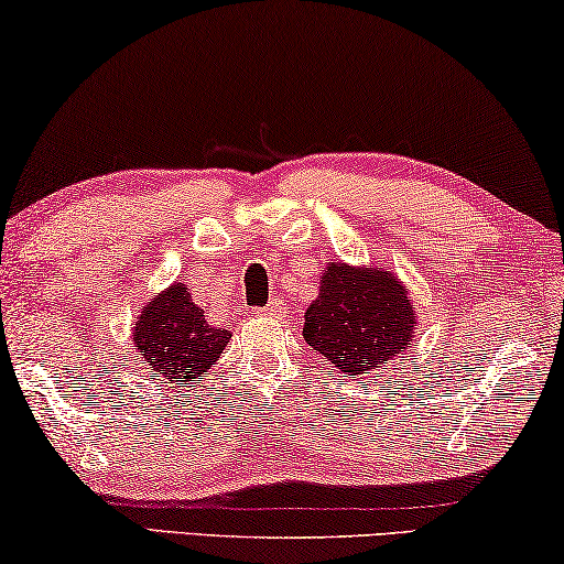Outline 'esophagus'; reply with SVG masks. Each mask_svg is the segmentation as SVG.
<instances>
[{
	"label": "esophagus",
	"mask_w": 564,
	"mask_h": 564,
	"mask_svg": "<svg viewBox=\"0 0 564 564\" xmlns=\"http://www.w3.org/2000/svg\"><path fill=\"white\" fill-rule=\"evenodd\" d=\"M258 314H263V316H283L285 314V304H283L281 299H273V301H268L263 308H258Z\"/></svg>",
	"instance_id": "1"
}]
</instances>
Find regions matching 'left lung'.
I'll return each instance as SVG.
<instances>
[{
    "label": "left lung",
    "mask_w": 564,
    "mask_h": 564,
    "mask_svg": "<svg viewBox=\"0 0 564 564\" xmlns=\"http://www.w3.org/2000/svg\"><path fill=\"white\" fill-rule=\"evenodd\" d=\"M413 324V306L394 275L332 263L306 311L304 336L336 369L365 375L405 349Z\"/></svg>",
    "instance_id": "obj_1"
}]
</instances>
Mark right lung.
Wrapping results in <instances>:
<instances>
[{"label": "right lung", "mask_w": 564, "mask_h": 564, "mask_svg": "<svg viewBox=\"0 0 564 564\" xmlns=\"http://www.w3.org/2000/svg\"><path fill=\"white\" fill-rule=\"evenodd\" d=\"M228 339V329H215L205 322V311L182 283L151 301L133 329L141 359L154 375L180 384L199 380L217 362Z\"/></svg>", "instance_id": "1"}]
</instances>
